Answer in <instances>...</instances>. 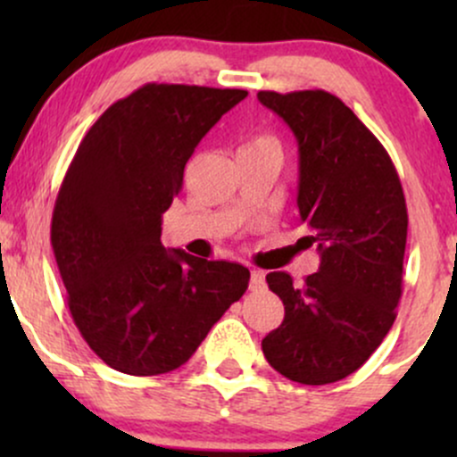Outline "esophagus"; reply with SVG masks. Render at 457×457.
Listing matches in <instances>:
<instances>
[{"instance_id": "34e87169", "label": "esophagus", "mask_w": 457, "mask_h": 457, "mask_svg": "<svg viewBox=\"0 0 457 457\" xmlns=\"http://www.w3.org/2000/svg\"><path fill=\"white\" fill-rule=\"evenodd\" d=\"M264 272L262 270H251V279H249V287L251 290H262L264 287Z\"/></svg>"}]
</instances>
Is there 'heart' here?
Wrapping results in <instances>:
<instances>
[{
	"instance_id": "1",
	"label": "heart",
	"mask_w": 457,
	"mask_h": 457,
	"mask_svg": "<svg viewBox=\"0 0 457 457\" xmlns=\"http://www.w3.org/2000/svg\"><path fill=\"white\" fill-rule=\"evenodd\" d=\"M260 148L277 150V145H275V141L269 137H255V139H251L246 145H243V150H260Z\"/></svg>"
}]
</instances>
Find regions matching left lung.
<instances>
[{
  "label": "left lung",
  "mask_w": 457,
  "mask_h": 457,
  "mask_svg": "<svg viewBox=\"0 0 457 457\" xmlns=\"http://www.w3.org/2000/svg\"><path fill=\"white\" fill-rule=\"evenodd\" d=\"M298 144V212L320 269L296 286L269 272L281 327L262 339L266 361L301 385L359 370L386 337L402 296L408 212L391 156L350 107L324 90L258 92Z\"/></svg>",
  "instance_id": "obj_1"
}]
</instances>
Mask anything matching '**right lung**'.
Segmentation results:
<instances>
[{"mask_svg": "<svg viewBox=\"0 0 457 457\" xmlns=\"http://www.w3.org/2000/svg\"><path fill=\"white\" fill-rule=\"evenodd\" d=\"M245 90L145 83L79 144L57 193L51 245L87 345L130 376L167 374L245 295L249 269L161 243L197 144Z\"/></svg>", "mask_w": 457, "mask_h": 457, "instance_id": "right-lung-1", "label": "right lung"}]
</instances>
